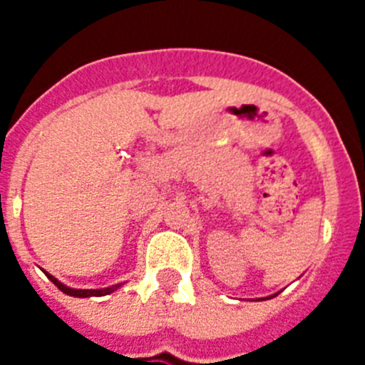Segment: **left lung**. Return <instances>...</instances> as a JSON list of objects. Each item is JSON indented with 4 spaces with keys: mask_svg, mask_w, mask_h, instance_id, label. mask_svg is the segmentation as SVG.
<instances>
[{
    "mask_svg": "<svg viewBox=\"0 0 365 365\" xmlns=\"http://www.w3.org/2000/svg\"><path fill=\"white\" fill-rule=\"evenodd\" d=\"M274 296H276V294H274ZM274 296H269V298H274Z\"/></svg>",
    "mask_w": 365,
    "mask_h": 365,
    "instance_id": "left-lung-1",
    "label": "left lung"
}]
</instances>
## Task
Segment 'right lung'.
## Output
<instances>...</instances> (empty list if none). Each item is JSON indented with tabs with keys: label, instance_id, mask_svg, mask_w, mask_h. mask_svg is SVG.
Listing matches in <instances>:
<instances>
[{
	"label": "right lung",
	"instance_id": "add662e5",
	"mask_svg": "<svg viewBox=\"0 0 365 365\" xmlns=\"http://www.w3.org/2000/svg\"><path fill=\"white\" fill-rule=\"evenodd\" d=\"M47 274V272H45ZM47 278L51 279V282L54 283V285L60 289L62 292H66V294L69 296H74V298H89V296H106V294H111L113 291H117L118 287L120 285H113V287H108V289H71V287L63 285L62 282H58L54 276H51V274H47Z\"/></svg>",
	"mask_w": 365,
	"mask_h": 365
}]
</instances>
